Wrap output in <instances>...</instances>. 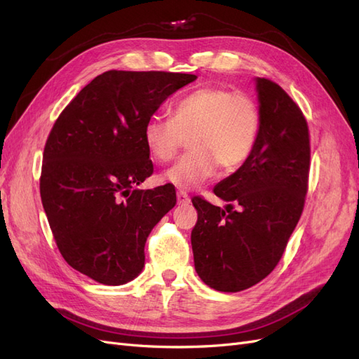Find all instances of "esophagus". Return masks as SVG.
Here are the masks:
<instances>
[{
  "label": "esophagus",
  "instance_id": "34e87169",
  "mask_svg": "<svg viewBox=\"0 0 359 359\" xmlns=\"http://www.w3.org/2000/svg\"><path fill=\"white\" fill-rule=\"evenodd\" d=\"M177 199H178L180 205H187L190 202V196L187 194V191H184V190L177 191Z\"/></svg>",
  "mask_w": 359,
  "mask_h": 359
}]
</instances>
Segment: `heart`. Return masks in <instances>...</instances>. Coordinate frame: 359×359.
<instances>
[{"mask_svg": "<svg viewBox=\"0 0 359 359\" xmlns=\"http://www.w3.org/2000/svg\"><path fill=\"white\" fill-rule=\"evenodd\" d=\"M259 130L260 109L252 95L208 85L180 99L170 118H149L144 142L156 161L168 163L187 137L190 151L165 173V180L193 189L219 166L224 172L243 166L253 153Z\"/></svg>", "mask_w": 359, "mask_h": 359, "instance_id": "obj_1", "label": "heart"}]
</instances>
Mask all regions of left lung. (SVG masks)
Here are the masks:
<instances>
[{"label": "left lung", "mask_w": 359, "mask_h": 359, "mask_svg": "<svg viewBox=\"0 0 359 359\" xmlns=\"http://www.w3.org/2000/svg\"><path fill=\"white\" fill-rule=\"evenodd\" d=\"M260 130L252 156L217 184L226 210L191 199L198 222L191 231L194 268L220 292L245 290L280 262L301 219L309 190L310 133L299 106L278 83L257 79Z\"/></svg>", "instance_id": "8db88e82"}]
</instances>
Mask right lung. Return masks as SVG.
Returning a JSON list of instances; mask_svg holds the SVG:
<instances>
[{"label":"right lung","instance_id":"add662e5","mask_svg":"<svg viewBox=\"0 0 359 359\" xmlns=\"http://www.w3.org/2000/svg\"><path fill=\"white\" fill-rule=\"evenodd\" d=\"M198 76L109 70L64 107L48 136L40 196L61 256L107 286L139 276L153 227L177 203L173 186L133 190L154 166L144 127Z\"/></svg>","mask_w":359,"mask_h":359}]
</instances>
